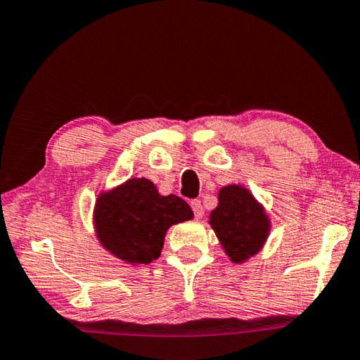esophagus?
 Here are the masks:
<instances>
[{
	"label": "esophagus",
	"instance_id": "obj_1",
	"mask_svg": "<svg viewBox=\"0 0 360 360\" xmlns=\"http://www.w3.org/2000/svg\"><path fill=\"white\" fill-rule=\"evenodd\" d=\"M191 207H192V210H194L195 218H202L203 217V207H202L200 200H192L191 202Z\"/></svg>",
	"mask_w": 360,
	"mask_h": 360
}]
</instances>
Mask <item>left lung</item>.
<instances>
[{
    "label": "left lung",
    "mask_w": 360,
    "mask_h": 360,
    "mask_svg": "<svg viewBox=\"0 0 360 360\" xmlns=\"http://www.w3.org/2000/svg\"><path fill=\"white\" fill-rule=\"evenodd\" d=\"M214 234L231 262L243 264L255 255L270 233L264 207L243 186H224L218 192V207L210 213Z\"/></svg>",
    "instance_id": "8db88e82"
}]
</instances>
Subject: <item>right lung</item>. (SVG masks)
Listing matches in <instances>:
<instances>
[{
  "label": "right lung",
  "instance_id": "right-lung-1",
  "mask_svg": "<svg viewBox=\"0 0 360 360\" xmlns=\"http://www.w3.org/2000/svg\"><path fill=\"white\" fill-rule=\"evenodd\" d=\"M181 197L160 195L146 178H132L96 198L94 226L100 244L131 265H147L162 254L165 234L176 223L192 219Z\"/></svg>",
  "mask_w": 360,
  "mask_h": 360
}]
</instances>
